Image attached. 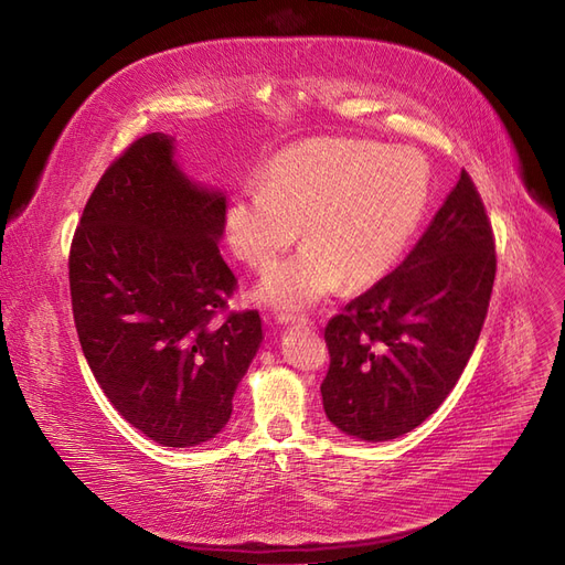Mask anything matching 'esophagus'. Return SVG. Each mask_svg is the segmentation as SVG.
<instances>
[{"instance_id": "1", "label": "esophagus", "mask_w": 565, "mask_h": 565, "mask_svg": "<svg viewBox=\"0 0 565 565\" xmlns=\"http://www.w3.org/2000/svg\"><path fill=\"white\" fill-rule=\"evenodd\" d=\"M278 322H282V324H295V322L306 324V322H309V318H303V316H292V313H280V316H278Z\"/></svg>"}]
</instances>
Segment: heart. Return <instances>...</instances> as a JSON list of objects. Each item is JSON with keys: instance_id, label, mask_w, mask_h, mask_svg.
<instances>
[{"instance_id": "obj_1", "label": "heart", "mask_w": 565, "mask_h": 565, "mask_svg": "<svg viewBox=\"0 0 565 565\" xmlns=\"http://www.w3.org/2000/svg\"><path fill=\"white\" fill-rule=\"evenodd\" d=\"M431 198L429 164L413 148L358 139H311L280 150L266 181L237 188L226 237L254 270H268L297 243V256L259 282L254 299L297 313L341 285L365 287L398 264Z\"/></svg>"}]
</instances>
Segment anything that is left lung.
Returning <instances> with one entry per match:
<instances>
[{"instance_id": "1", "label": "left lung", "mask_w": 565, "mask_h": 565, "mask_svg": "<svg viewBox=\"0 0 565 565\" xmlns=\"http://www.w3.org/2000/svg\"><path fill=\"white\" fill-rule=\"evenodd\" d=\"M494 268L486 207L461 172L405 262L324 328L320 393L339 431L380 443L436 413L481 334Z\"/></svg>"}]
</instances>
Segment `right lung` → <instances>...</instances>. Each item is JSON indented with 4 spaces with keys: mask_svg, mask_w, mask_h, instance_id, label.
<instances>
[{
    "mask_svg": "<svg viewBox=\"0 0 565 565\" xmlns=\"http://www.w3.org/2000/svg\"><path fill=\"white\" fill-rule=\"evenodd\" d=\"M174 139L146 134L100 177L71 247L84 358L134 429L167 448L212 440L262 347L256 311L221 324L235 276L221 259L226 195L188 179Z\"/></svg>",
    "mask_w": 565,
    "mask_h": 565,
    "instance_id": "1",
    "label": "right lung"
}]
</instances>
